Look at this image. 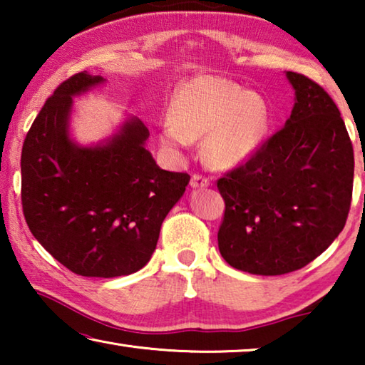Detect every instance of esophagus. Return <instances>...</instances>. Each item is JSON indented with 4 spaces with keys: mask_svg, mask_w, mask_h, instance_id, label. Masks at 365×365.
<instances>
[{
    "mask_svg": "<svg viewBox=\"0 0 365 365\" xmlns=\"http://www.w3.org/2000/svg\"><path fill=\"white\" fill-rule=\"evenodd\" d=\"M191 187L193 188H206L209 187V180L206 177H202L200 174H193L191 175Z\"/></svg>",
    "mask_w": 365,
    "mask_h": 365,
    "instance_id": "34e87169",
    "label": "esophagus"
}]
</instances>
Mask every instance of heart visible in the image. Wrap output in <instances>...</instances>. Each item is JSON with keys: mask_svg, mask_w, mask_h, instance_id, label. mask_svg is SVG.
<instances>
[{"mask_svg": "<svg viewBox=\"0 0 365 365\" xmlns=\"http://www.w3.org/2000/svg\"><path fill=\"white\" fill-rule=\"evenodd\" d=\"M169 119L160 127V143L178 154L191 140L214 168H233L248 160L265 140L272 113L261 95L232 80L197 76L185 82L170 101Z\"/></svg>", "mask_w": 365, "mask_h": 365, "instance_id": "1", "label": "heart"}]
</instances>
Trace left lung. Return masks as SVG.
<instances>
[{
	"label": "left lung",
	"instance_id": "left-lung-1",
	"mask_svg": "<svg viewBox=\"0 0 365 365\" xmlns=\"http://www.w3.org/2000/svg\"><path fill=\"white\" fill-rule=\"evenodd\" d=\"M292 115L245 164L219 178L225 201L217 240L232 267L283 275L329 248L348 219L354 153L330 95L302 73Z\"/></svg>",
	"mask_w": 365,
	"mask_h": 365
}]
</instances>
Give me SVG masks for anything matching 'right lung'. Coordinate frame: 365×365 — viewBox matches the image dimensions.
<instances>
[{
	"mask_svg": "<svg viewBox=\"0 0 365 365\" xmlns=\"http://www.w3.org/2000/svg\"><path fill=\"white\" fill-rule=\"evenodd\" d=\"M103 82L83 71L48 98L24 140L21 197L30 232L56 261L77 275L113 279L150 261L190 175L159 168L137 117L100 145L73 143L72 98Z\"/></svg>",
	"mask_w": 365,
	"mask_h": 365,
	"instance_id": "1",
	"label": "right lung"
}]
</instances>
